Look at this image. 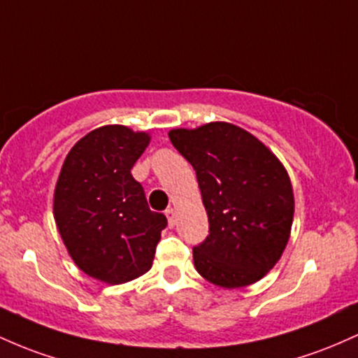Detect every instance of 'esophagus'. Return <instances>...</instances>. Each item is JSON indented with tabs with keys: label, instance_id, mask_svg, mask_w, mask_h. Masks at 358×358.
Returning <instances> with one entry per match:
<instances>
[{
	"label": "esophagus",
	"instance_id": "1",
	"mask_svg": "<svg viewBox=\"0 0 358 358\" xmlns=\"http://www.w3.org/2000/svg\"><path fill=\"white\" fill-rule=\"evenodd\" d=\"M166 216H167L169 227L174 228V224H176V210H174V208H167V210H166Z\"/></svg>",
	"mask_w": 358,
	"mask_h": 358
}]
</instances>
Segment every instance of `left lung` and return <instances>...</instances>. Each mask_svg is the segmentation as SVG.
<instances>
[{
	"instance_id": "8db88e82",
	"label": "left lung",
	"mask_w": 358,
	"mask_h": 358,
	"mask_svg": "<svg viewBox=\"0 0 358 358\" xmlns=\"http://www.w3.org/2000/svg\"><path fill=\"white\" fill-rule=\"evenodd\" d=\"M191 164L210 231L192 247L196 271L227 289L254 284L275 266L291 233L294 196L286 169L262 142L230 123L169 131Z\"/></svg>"
}]
</instances>
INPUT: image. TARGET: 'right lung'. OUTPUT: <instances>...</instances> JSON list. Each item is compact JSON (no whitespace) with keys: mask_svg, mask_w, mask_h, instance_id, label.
<instances>
[{"mask_svg":"<svg viewBox=\"0 0 358 358\" xmlns=\"http://www.w3.org/2000/svg\"><path fill=\"white\" fill-rule=\"evenodd\" d=\"M148 142V134L127 127L96 128L71 148L60 171L54 194L59 233L76 266L103 282L145 274L167 227L130 172Z\"/></svg>","mask_w":358,"mask_h":358,"instance_id":"1","label":"right lung"}]
</instances>
